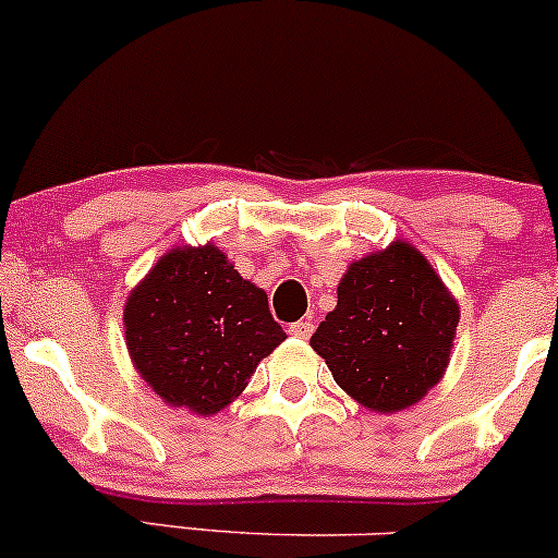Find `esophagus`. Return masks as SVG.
Listing matches in <instances>:
<instances>
[{
  "mask_svg": "<svg viewBox=\"0 0 558 558\" xmlns=\"http://www.w3.org/2000/svg\"><path fill=\"white\" fill-rule=\"evenodd\" d=\"M290 335L298 337V340H308L313 335V322L311 318H300V322L290 324Z\"/></svg>",
  "mask_w": 558,
  "mask_h": 558,
  "instance_id": "obj_1",
  "label": "esophagus"
}]
</instances>
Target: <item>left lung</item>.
<instances>
[{"mask_svg":"<svg viewBox=\"0 0 558 558\" xmlns=\"http://www.w3.org/2000/svg\"><path fill=\"white\" fill-rule=\"evenodd\" d=\"M459 316V303L429 260L398 240L350 263L337 308L313 331L311 348L350 398L392 414L442 379Z\"/></svg>","mask_w":558,"mask_h":558,"instance_id":"obj_1","label":"left lung"}]
</instances>
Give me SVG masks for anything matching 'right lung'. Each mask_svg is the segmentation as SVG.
Instances as JSON below:
<instances>
[{
	"mask_svg": "<svg viewBox=\"0 0 558 558\" xmlns=\"http://www.w3.org/2000/svg\"><path fill=\"white\" fill-rule=\"evenodd\" d=\"M126 348L140 377L173 409L213 416L284 342L268 298L216 245L173 247L131 290Z\"/></svg>",
	"mask_w": 558,
	"mask_h": 558,
	"instance_id": "1",
	"label": "right lung"
}]
</instances>
